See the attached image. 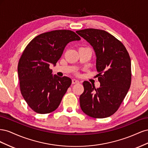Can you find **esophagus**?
<instances>
[{
    "instance_id": "esophagus-1",
    "label": "esophagus",
    "mask_w": 148,
    "mask_h": 148,
    "mask_svg": "<svg viewBox=\"0 0 148 148\" xmlns=\"http://www.w3.org/2000/svg\"><path fill=\"white\" fill-rule=\"evenodd\" d=\"M79 83V82L78 81V80H77V79H72V84H78Z\"/></svg>"
}]
</instances>
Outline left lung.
Instances as JSON below:
<instances>
[{
    "instance_id": "1",
    "label": "left lung",
    "mask_w": 148,
    "mask_h": 148,
    "mask_svg": "<svg viewBox=\"0 0 148 148\" xmlns=\"http://www.w3.org/2000/svg\"><path fill=\"white\" fill-rule=\"evenodd\" d=\"M91 44L96 56L100 87L84 81L79 104L91 117H110L118 110L130 87L131 60L123 44L104 30L94 28L76 31Z\"/></svg>"
}]
</instances>
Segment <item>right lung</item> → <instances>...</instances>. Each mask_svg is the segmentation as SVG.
<instances>
[{"mask_svg":"<svg viewBox=\"0 0 148 148\" xmlns=\"http://www.w3.org/2000/svg\"><path fill=\"white\" fill-rule=\"evenodd\" d=\"M80 39L72 31L54 30L37 36L25 49L18 65L20 91L36 113H51L60 105L71 79L53 76L49 66L56 65L67 44Z\"/></svg>","mask_w":148,"mask_h":148,"instance_id":"right-lung-1","label":"right lung"}]
</instances>
